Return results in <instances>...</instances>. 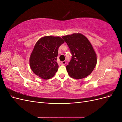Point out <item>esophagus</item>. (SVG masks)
<instances>
[{
	"label": "esophagus",
	"mask_w": 122,
	"mask_h": 122,
	"mask_svg": "<svg viewBox=\"0 0 122 122\" xmlns=\"http://www.w3.org/2000/svg\"><path fill=\"white\" fill-rule=\"evenodd\" d=\"M66 61H61V65H66Z\"/></svg>",
	"instance_id": "esophagus-1"
}]
</instances>
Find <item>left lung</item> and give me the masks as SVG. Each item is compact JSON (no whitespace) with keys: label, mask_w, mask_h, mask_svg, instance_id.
<instances>
[{"label":"left lung","mask_w":122,"mask_h":122,"mask_svg":"<svg viewBox=\"0 0 122 122\" xmlns=\"http://www.w3.org/2000/svg\"><path fill=\"white\" fill-rule=\"evenodd\" d=\"M67 44L72 58L66 66L70 76L82 79L89 75L97 64V56L91 43L81 34H74L62 37Z\"/></svg>","instance_id":"8db88e82"}]
</instances>
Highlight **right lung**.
I'll return each mask as SVG.
<instances>
[{"label":"right lung","instance_id":"1","mask_svg":"<svg viewBox=\"0 0 122 122\" xmlns=\"http://www.w3.org/2000/svg\"><path fill=\"white\" fill-rule=\"evenodd\" d=\"M64 43L59 36H46L38 41L29 60L31 69L36 75L44 79L54 76L58 68V49Z\"/></svg>","mask_w":122,"mask_h":122}]
</instances>
